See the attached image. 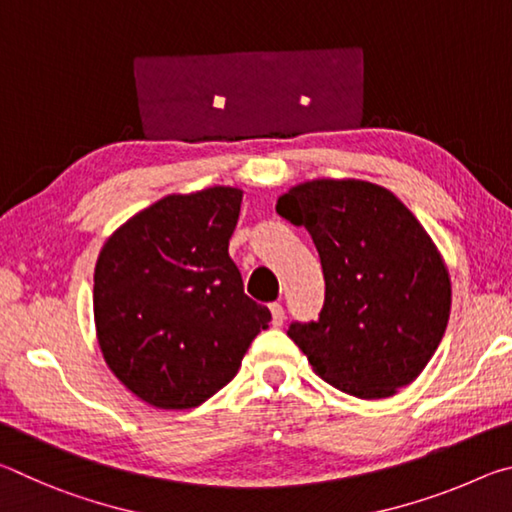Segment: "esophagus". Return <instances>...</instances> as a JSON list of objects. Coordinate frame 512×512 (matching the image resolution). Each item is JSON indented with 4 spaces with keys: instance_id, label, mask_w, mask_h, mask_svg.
I'll return each mask as SVG.
<instances>
[{
    "instance_id": "obj_1",
    "label": "esophagus",
    "mask_w": 512,
    "mask_h": 512,
    "mask_svg": "<svg viewBox=\"0 0 512 512\" xmlns=\"http://www.w3.org/2000/svg\"><path fill=\"white\" fill-rule=\"evenodd\" d=\"M268 309H271V316H273V325H275V327H280V325L284 323V307L280 305V302H273V305H271V307H268Z\"/></svg>"
}]
</instances>
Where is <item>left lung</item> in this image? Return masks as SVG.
<instances>
[{
	"label": "left lung",
	"instance_id": "left-lung-1",
	"mask_svg": "<svg viewBox=\"0 0 512 512\" xmlns=\"http://www.w3.org/2000/svg\"><path fill=\"white\" fill-rule=\"evenodd\" d=\"M275 210L305 225L323 266V311L287 332L316 375L359 400L411 384L452 309L447 264L422 223L386 187L354 178L307 180Z\"/></svg>",
	"mask_w": 512,
	"mask_h": 512
}]
</instances>
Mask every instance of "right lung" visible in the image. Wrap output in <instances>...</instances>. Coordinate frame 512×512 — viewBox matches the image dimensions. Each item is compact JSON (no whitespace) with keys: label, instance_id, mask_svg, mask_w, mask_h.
<instances>
[{"label":"right lung","instance_id":"obj_1","mask_svg":"<svg viewBox=\"0 0 512 512\" xmlns=\"http://www.w3.org/2000/svg\"><path fill=\"white\" fill-rule=\"evenodd\" d=\"M239 187L169 194L112 232L94 268V325L121 384L155 409H194L232 381L271 311L228 255Z\"/></svg>","mask_w":512,"mask_h":512}]
</instances>
